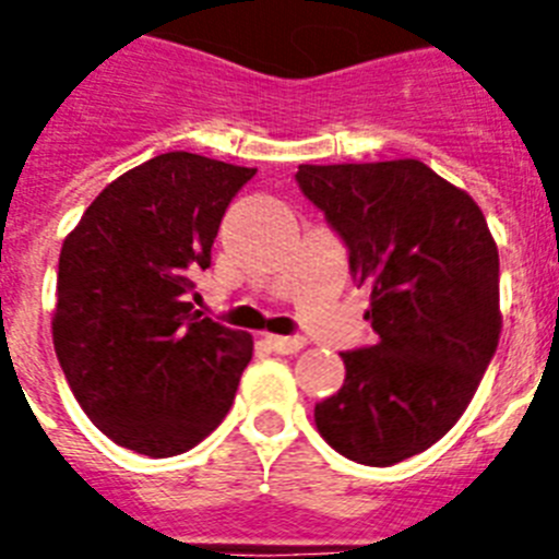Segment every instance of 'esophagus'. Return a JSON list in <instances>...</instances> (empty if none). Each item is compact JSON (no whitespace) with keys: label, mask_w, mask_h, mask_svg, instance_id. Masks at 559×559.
<instances>
[{"label":"esophagus","mask_w":559,"mask_h":559,"mask_svg":"<svg viewBox=\"0 0 559 559\" xmlns=\"http://www.w3.org/2000/svg\"><path fill=\"white\" fill-rule=\"evenodd\" d=\"M265 344L280 355H294L305 349V338L299 335H265Z\"/></svg>","instance_id":"34e87169"}]
</instances>
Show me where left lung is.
Here are the masks:
<instances>
[{"mask_svg":"<svg viewBox=\"0 0 559 559\" xmlns=\"http://www.w3.org/2000/svg\"><path fill=\"white\" fill-rule=\"evenodd\" d=\"M296 185L369 288L374 344L341 353L347 378L316 403L341 456L389 467L445 437L501 333L498 249L476 201L417 159L299 165Z\"/></svg>","mask_w":559,"mask_h":559,"instance_id":"8db88e82","label":"left lung"}]
</instances>
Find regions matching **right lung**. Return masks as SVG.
I'll list each match as a JSON object with an SVG mask.
<instances>
[{"instance_id":"add662e5","label":"right lung","mask_w":559,"mask_h":559,"mask_svg":"<svg viewBox=\"0 0 559 559\" xmlns=\"http://www.w3.org/2000/svg\"><path fill=\"white\" fill-rule=\"evenodd\" d=\"M254 173L162 153L111 181L63 240L56 355L88 419L128 451H190L231 408L254 344L201 316L190 294Z\"/></svg>"}]
</instances>
